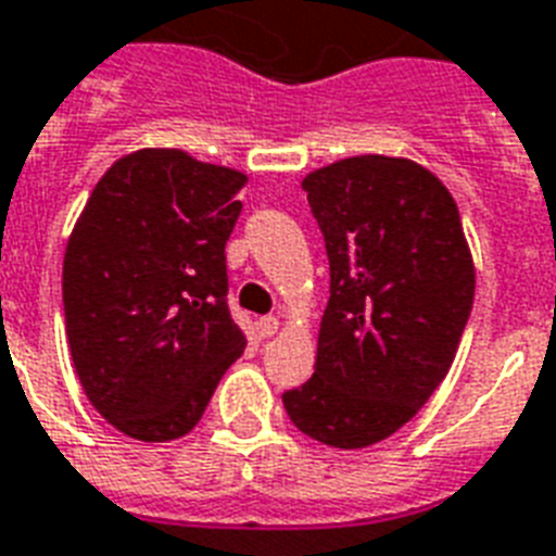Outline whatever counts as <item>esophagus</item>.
<instances>
[{"mask_svg": "<svg viewBox=\"0 0 556 556\" xmlns=\"http://www.w3.org/2000/svg\"><path fill=\"white\" fill-rule=\"evenodd\" d=\"M279 329V317L277 314H265L256 320V331H260V338H274Z\"/></svg>", "mask_w": 556, "mask_h": 556, "instance_id": "esophagus-1", "label": "esophagus"}]
</instances>
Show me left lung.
Segmentation results:
<instances>
[{"mask_svg":"<svg viewBox=\"0 0 556 556\" xmlns=\"http://www.w3.org/2000/svg\"><path fill=\"white\" fill-rule=\"evenodd\" d=\"M329 253L314 375L282 392L308 439H389L447 378L476 270L450 190L409 159L355 155L303 178Z\"/></svg>","mask_w":556,"mask_h":556,"instance_id":"8db88e82","label":"left lung"}]
</instances>
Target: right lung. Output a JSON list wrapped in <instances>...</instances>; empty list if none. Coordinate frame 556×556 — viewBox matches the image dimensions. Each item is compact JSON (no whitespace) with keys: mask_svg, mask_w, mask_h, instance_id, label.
Segmentation results:
<instances>
[{"mask_svg":"<svg viewBox=\"0 0 556 556\" xmlns=\"http://www.w3.org/2000/svg\"><path fill=\"white\" fill-rule=\"evenodd\" d=\"M244 181L181 150H138L106 169L68 236L74 369L91 406L129 439L187 435L244 352L225 265Z\"/></svg>","mask_w":556,"mask_h":556,"instance_id":"right-lung-1","label":"right lung"}]
</instances>
